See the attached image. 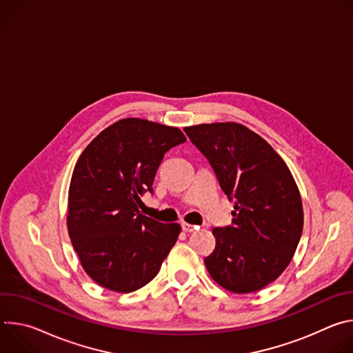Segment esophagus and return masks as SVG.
<instances>
[{
	"label": "esophagus",
	"instance_id": "1",
	"mask_svg": "<svg viewBox=\"0 0 353 353\" xmlns=\"http://www.w3.org/2000/svg\"><path fill=\"white\" fill-rule=\"evenodd\" d=\"M181 229L184 230V232H194V230H196L198 229V226H195V225H191V223H187V222H183L181 223Z\"/></svg>",
	"mask_w": 353,
	"mask_h": 353
}]
</instances>
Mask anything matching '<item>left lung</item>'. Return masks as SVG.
<instances>
[{
	"instance_id": "1",
	"label": "left lung",
	"mask_w": 353,
	"mask_h": 353,
	"mask_svg": "<svg viewBox=\"0 0 353 353\" xmlns=\"http://www.w3.org/2000/svg\"><path fill=\"white\" fill-rule=\"evenodd\" d=\"M184 131L210 161L225 194L236 198L233 225L212 230L216 245L205 267L229 292H259L294 256L303 232L299 187L275 149L243 124H198Z\"/></svg>"
}]
</instances>
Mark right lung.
Wrapping results in <instances>:
<instances>
[{
  "label": "right lung",
  "instance_id": "1",
  "mask_svg": "<svg viewBox=\"0 0 353 353\" xmlns=\"http://www.w3.org/2000/svg\"><path fill=\"white\" fill-rule=\"evenodd\" d=\"M183 142L176 127L128 117L83 149L70 183L67 229L82 268L97 285L130 293L159 272L181 228L142 215L141 195L152 192L165 154Z\"/></svg>",
  "mask_w": 353,
  "mask_h": 353
}]
</instances>
